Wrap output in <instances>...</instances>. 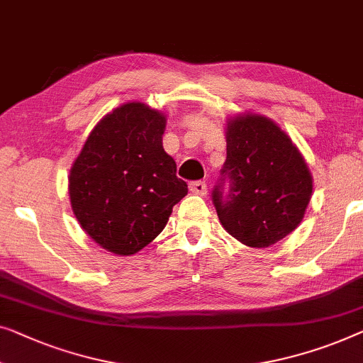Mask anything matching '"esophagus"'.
<instances>
[{
	"mask_svg": "<svg viewBox=\"0 0 363 363\" xmlns=\"http://www.w3.org/2000/svg\"><path fill=\"white\" fill-rule=\"evenodd\" d=\"M190 191L194 194H201V196H204V194L208 193V186L204 182H193V183H190Z\"/></svg>",
	"mask_w": 363,
	"mask_h": 363,
	"instance_id": "esophagus-1",
	"label": "esophagus"
}]
</instances>
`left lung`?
Masks as SVG:
<instances>
[{
	"label": "left lung",
	"instance_id": "obj_1",
	"mask_svg": "<svg viewBox=\"0 0 363 363\" xmlns=\"http://www.w3.org/2000/svg\"><path fill=\"white\" fill-rule=\"evenodd\" d=\"M225 143L228 157L213 190L220 224L249 247L277 244L298 228L311 199L306 162L285 130L260 114L230 118Z\"/></svg>",
	"mask_w": 363,
	"mask_h": 363
}]
</instances>
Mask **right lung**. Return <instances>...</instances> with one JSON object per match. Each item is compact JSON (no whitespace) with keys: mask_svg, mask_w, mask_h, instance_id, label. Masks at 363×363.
Listing matches in <instances>:
<instances>
[{"mask_svg":"<svg viewBox=\"0 0 363 363\" xmlns=\"http://www.w3.org/2000/svg\"><path fill=\"white\" fill-rule=\"evenodd\" d=\"M165 123L147 104L125 103L94 125L73 162V214L94 242L116 255L150 244L188 193L162 145Z\"/></svg>","mask_w":363,"mask_h":363,"instance_id":"add662e5","label":"right lung"}]
</instances>
